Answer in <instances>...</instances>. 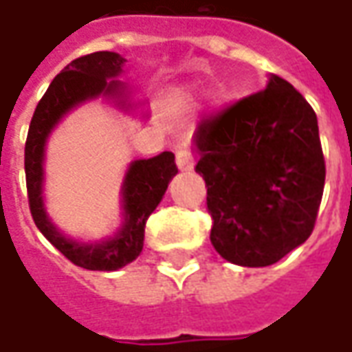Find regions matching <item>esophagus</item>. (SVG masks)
<instances>
[{"label": "esophagus", "instance_id": "1", "mask_svg": "<svg viewBox=\"0 0 352 352\" xmlns=\"http://www.w3.org/2000/svg\"><path fill=\"white\" fill-rule=\"evenodd\" d=\"M175 162H177V167H179V171H183V173H188V171H192V169H195V156H192L186 148L177 150Z\"/></svg>", "mask_w": 352, "mask_h": 352}]
</instances>
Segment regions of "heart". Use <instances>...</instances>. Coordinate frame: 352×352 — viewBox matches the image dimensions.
<instances>
[{
    "label": "heart",
    "instance_id": "heart-1",
    "mask_svg": "<svg viewBox=\"0 0 352 352\" xmlns=\"http://www.w3.org/2000/svg\"><path fill=\"white\" fill-rule=\"evenodd\" d=\"M226 104V90L223 88H212L208 92V106L210 109H219Z\"/></svg>",
    "mask_w": 352,
    "mask_h": 352
}]
</instances>
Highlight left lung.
<instances>
[{
    "mask_svg": "<svg viewBox=\"0 0 352 352\" xmlns=\"http://www.w3.org/2000/svg\"><path fill=\"white\" fill-rule=\"evenodd\" d=\"M196 173L208 186L210 241L236 266L276 264L307 241L322 202L326 164L318 119L277 75L196 129Z\"/></svg>",
    "mask_w": 352,
    "mask_h": 352,
    "instance_id": "left-lung-1",
    "label": "left lung"
}]
</instances>
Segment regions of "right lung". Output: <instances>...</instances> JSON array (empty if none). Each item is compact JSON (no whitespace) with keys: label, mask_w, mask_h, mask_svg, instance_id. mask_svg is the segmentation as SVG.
<instances>
[{"label":"right lung","mask_w":352,"mask_h":352,"mask_svg":"<svg viewBox=\"0 0 352 352\" xmlns=\"http://www.w3.org/2000/svg\"><path fill=\"white\" fill-rule=\"evenodd\" d=\"M126 59L116 52H96L78 57L52 80L44 98L36 106L25 146V173L30 212L40 233L73 264L94 272H116L140 256L144 246L146 219L162 202L169 181L177 175L175 156L162 152L148 160H135L126 167L121 183V226L113 235L98 241H82L65 235L45 210V148L63 117L94 100H104L123 113L148 119L142 102L119 80Z\"/></svg>","instance_id":"1"}]
</instances>
